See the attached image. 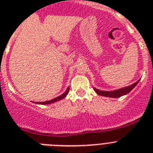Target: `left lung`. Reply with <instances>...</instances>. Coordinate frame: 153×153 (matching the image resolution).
Listing matches in <instances>:
<instances>
[{"instance_id": "obj_1", "label": "left lung", "mask_w": 153, "mask_h": 153, "mask_svg": "<svg viewBox=\"0 0 153 153\" xmlns=\"http://www.w3.org/2000/svg\"><path fill=\"white\" fill-rule=\"evenodd\" d=\"M138 80L137 82H136L135 83L132 84L131 86H127V87H124L123 89H120V90H114V91H101V90H99L95 89V91L97 92V94L100 96H104V97H114V98H117V97H120L122 96L126 95L127 93H129L132 89L134 88L135 86H136L138 83H139Z\"/></svg>"}]
</instances>
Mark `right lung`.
Listing matches in <instances>:
<instances>
[{
    "label": "right lung",
    "mask_w": 153,
    "mask_h": 153,
    "mask_svg": "<svg viewBox=\"0 0 153 153\" xmlns=\"http://www.w3.org/2000/svg\"><path fill=\"white\" fill-rule=\"evenodd\" d=\"M69 90H70V89L67 88V91L65 92L64 93H63V94H62L61 96H60V97H56V98H55V99H53V100H51L46 101V102H36V103H38V104H50V103H52V102H56V101H58V100H62V99H63L65 97H66V96L67 95V93H68V92H69Z\"/></svg>",
    "instance_id": "1"
}]
</instances>
